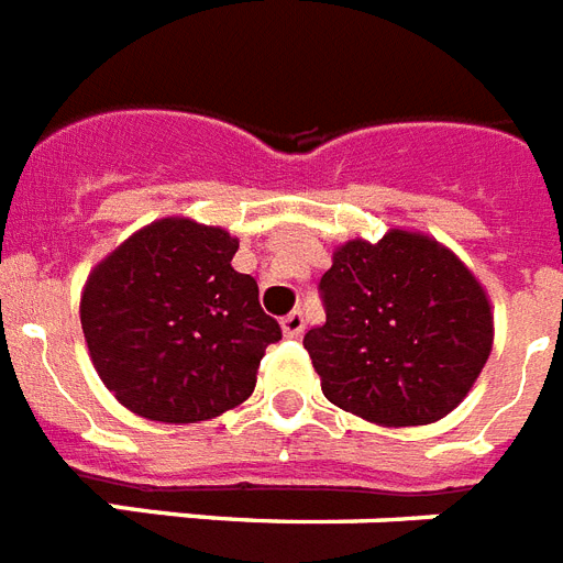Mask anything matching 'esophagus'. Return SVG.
<instances>
[{
    "instance_id": "obj_1",
    "label": "esophagus",
    "mask_w": 563,
    "mask_h": 563,
    "mask_svg": "<svg viewBox=\"0 0 563 563\" xmlns=\"http://www.w3.org/2000/svg\"><path fill=\"white\" fill-rule=\"evenodd\" d=\"M282 331H285V336H302V331H305L302 310H290V313L282 319Z\"/></svg>"
}]
</instances>
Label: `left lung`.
I'll return each mask as SVG.
<instances>
[{
    "label": "left lung",
    "mask_w": 563,
    "mask_h": 563,
    "mask_svg": "<svg viewBox=\"0 0 563 563\" xmlns=\"http://www.w3.org/2000/svg\"><path fill=\"white\" fill-rule=\"evenodd\" d=\"M325 325L305 349L322 393L384 427L439 421L467 395L492 354L488 296L451 250L393 229L349 241L319 278Z\"/></svg>",
    "instance_id": "1"
}]
</instances>
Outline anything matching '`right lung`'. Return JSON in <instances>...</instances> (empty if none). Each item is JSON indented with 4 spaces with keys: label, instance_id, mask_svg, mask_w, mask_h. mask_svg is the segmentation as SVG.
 Instances as JSON below:
<instances>
[{
    "label": "right lung",
    "instance_id": "right-lung-1",
    "mask_svg": "<svg viewBox=\"0 0 563 563\" xmlns=\"http://www.w3.org/2000/svg\"><path fill=\"white\" fill-rule=\"evenodd\" d=\"M227 229L156 220L92 269L80 296L89 357L136 416L195 424L244 404L282 328Z\"/></svg>",
    "mask_w": 563,
    "mask_h": 563
}]
</instances>
